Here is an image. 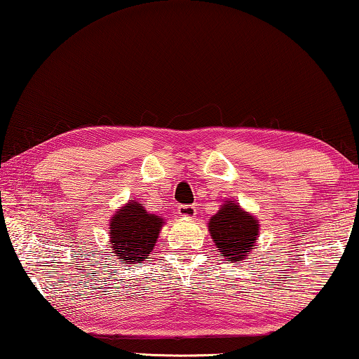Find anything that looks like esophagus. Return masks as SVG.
Wrapping results in <instances>:
<instances>
[{
  "instance_id": "1",
  "label": "esophagus",
  "mask_w": 359,
  "mask_h": 359,
  "mask_svg": "<svg viewBox=\"0 0 359 359\" xmlns=\"http://www.w3.org/2000/svg\"><path fill=\"white\" fill-rule=\"evenodd\" d=\"M179 214L182 217L191 219L196 215V208L193 206V204H182V206H179Z\"/></svg>"
}]
</instances>
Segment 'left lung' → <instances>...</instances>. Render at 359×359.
I'll return each mask as SVG.
<instances>
[{"label": "left lung", "mask_w": 359, "mask_h": 359, "mask_svg": "<svg viewBox=\"0 0 359 359\" xmlns=\"http://www.w3.org/2000/svg\"><path fill=\"white\" fill-rule=\"evenodd\" d=\"M210 236L219 252L231 262H243L254 249L259 235V222L240 204L225 201L220 210L209 219Z\"/></svg>", "instance_id": "8db88e82"}]
</instances>
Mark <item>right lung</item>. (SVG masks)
<instances>
[{"mask_svg":"<svg viewBox=\"0 0 359 359\" xmlns=\"http://www.w3.org/2000/svg\"><path fill=\"white\" fill-rule=\"evenodd\" d=\"M163 224V217L149 214L140 203L129 200L110 220L108 246L123 264H140L155 248Z\"/></svg>","mask_w":359,"mask_h":359,"instance_id":"right-lung-1","label":"right lung"}]
</instances>
